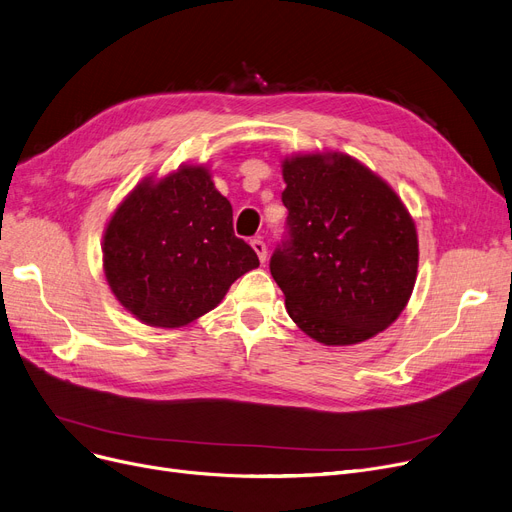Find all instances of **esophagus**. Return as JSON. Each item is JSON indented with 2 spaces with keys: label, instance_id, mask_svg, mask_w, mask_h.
<instances>
[{
  "label": "esophagus",
  "instance_id": "obj_1",
  "mask_svg": "<svg viewBox=\"0 0 512 512\" xmlns=\"http://www.w3.org/2000/svg\"><path fill=\"white\" fill-rule=\"evenodd\" d=\"M251 247H253V251L257 253L259 261L263 263L265 257H268V249H265V242H263L261 238H255V240H251Z\"/></svg>",
  "mask_w": 512,
  "mask_h": 512
}]
</instances>
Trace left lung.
Wrapping results in <instances>:
<instances>
[{
    "label": "left lung",
    "mask_w": 512,
    "mask_h": 512,
    "mask_svg": "<svg viewBox=\"0 0 512 512\" xmlns=\"http://www.w3.org/2000/svg\"><path fill=\"white\" fill-rule=\"evenodd\" d=\"M291 240L270 272L288 316L322 345L364 343L408 305L418 274L416 224L379 173L341 150L282 159Z\"/></svg>",
    "instance_id": "obj_1"
}]
</instances>
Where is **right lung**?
<instances>
[{
    "instance_id": "1",
    "label": "right lung",
    "mask_w": 512,
    "mask_h": 512,
    "mask_svg": "<svg viewBox=\"0 0 512 512\" xmlns=\"http://www.w3.org/2000/svg\"><path fill=\"white\" fill-rule=\"evenodd\" d=\"M102 268L115 299L146 326L182 328L259 268L234 236L232 205L205 163H184L136 184L108 217Z\"/></svg>"
}]
</instances>
